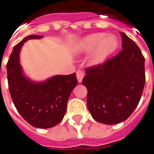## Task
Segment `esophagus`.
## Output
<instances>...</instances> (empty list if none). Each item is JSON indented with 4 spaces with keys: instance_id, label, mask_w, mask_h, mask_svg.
<instances>
[{
    "instance_id": "1",
    "label": "esophagus",
    "mask_w": 154,
    "mask_h": 154,
    "mask_svg": "<svg viewBox=\"0 0 154 154\" xmlns=\"http://www.w3.org/2000/svg\"><path fill=\"white\" fill-rule=\"evenodd\" d=\"M84 75H85V73H84V72L82 71V70H78L77 72V80H78V82H82V78H83V77H84Z\"/></svg>"
}]
</instances>
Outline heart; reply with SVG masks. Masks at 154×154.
Returning a JSON list of instances; mask_svg holds the SVG:
<instances>
[{"label": "heart", "instance_id": "b5f03b06", "mask_svg": "<svg viewBox=\"0 0 154 154\" xmlns=\"http://www.w3.org/2000/svg\"><path fill=\"white\" fill-rule=\"evenodd\" d=\"M118 48V40L114 35L105 33H94L86 36L80 43L82 51H93L91 60L94 64L103 62Z\"/></svg>", "mask_w": 154, "mask_h": 154}]
</instances>
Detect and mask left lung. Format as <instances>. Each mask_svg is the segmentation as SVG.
Segmentation results:
<instances>
[{"label":"left lung","instance_id":"8db88e82","mask_svg":"<svg viewBox=\"0 0 154 154\" xmlns=\"http://www.w3.org/2000/svg\"><path fill=\"white\" fill-rule=\"evenodd\" d=\"M122 50L102 64L88 67V111L97 122L115 125L126 120L139 104L146 82L145 58L133 40L121 32Z\"/></svg>","mask_w":154,"mask_h":154}]
</instances>
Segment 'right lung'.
<instances>
[{
  "label": "right lung",
  "instance_id": "right-lung-1",
  "mask_svg": "<svg viewBox=\"0 0 154 154\" xmlns=\"http://www.w3.org/2000/svg\"><path fill=\"white\" fill-rule=\"evenodd\" d=\"M41 35H28L17 45L7 64L9 92L15 107L29 125L42 129L51 128L63 119L68 99L77 86L76 73L59 75L42 83L29 81L22 73L19 55L25 41L41 38Z\"/></svg>",
  "mask_w": 154,
  "mask_h": 154
}]
</instances>
